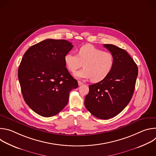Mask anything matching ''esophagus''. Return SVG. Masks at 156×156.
I'll return each mask as SVG.
<instances>
[{
	"instance_id": "1",
	"label": "esophagus",
	"mask_w": 156,
	"mask_h": 156,
	"mask_svg": "<svg viewBox=\"0 0 156 156\" xmlns=\"http://www.w3.org/2000/svg\"><path fill=\"white\" fill-rule=\"evenodd\" d=\"M78 83L79 86H81V85L83 84V83L81 81H78Z\"/></svg>"
}]
</instances>
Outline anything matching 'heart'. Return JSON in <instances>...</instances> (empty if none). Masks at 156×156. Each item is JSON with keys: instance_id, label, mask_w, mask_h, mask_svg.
Segmentation results:
<instances>
[{"instance_id": "1", "label": "heart", "mask_w": 156, "mask_h": 156, "mask_svg": "<svg viewBox=\"0 0 156 156\" xmlns=\"http://www.w3.org/2000/svg\"><path fill=\"white\" fill-rule=\"evenodd\" d=\"M66 67L74 72L83 63L84 67L75 72L74 75L78 78L90 79L93 82H99L108 76L112 71L115 65L114 55L108 52H104L90 44L81 46L78 55L73 52L66 53L64 56Z\"/></svg>"}]
</instances>
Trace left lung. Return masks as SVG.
<instances>
[{
  "label": "left lung",
  "instance_id": "left-lung-1",
  "mask_svg": "<svg viewBox=\"0 0 156 156\" xmlns=\"http://www.w3.org/2000/svg\"><path fill=\"white\" fill-rule=\"evenodd\" d=\"M115 58L114 67L104 80L89 85L84 105L96 117L107 120L120 114L135 91L138 66L127 52L113 44H104Z\"/></svg>",
  "mask_w": 156,
  "mask_h": 156
}]
</instances>
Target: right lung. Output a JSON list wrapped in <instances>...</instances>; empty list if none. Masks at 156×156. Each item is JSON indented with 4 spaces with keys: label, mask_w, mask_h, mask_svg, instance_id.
Masks as SVG:
<instances>
[{
    "label": "right lung",
    "mask_w": 156,
    "mask_h": 156,
    "mask_svg": "<svg viewBox=\"0 0 156 156\" xmlns=\"http://www.w3.org/2000/svg\"><path fill=\"white\" fill-rule=\"evenodd\" d=\"M73 47L65 39H48L30 47L21 59L18 77L22 95L41 116L59 113L67 104L70 91L78 86L64 62Z\"/></svg>",
    "instance_id": "obj_1"
}]
</instances>
